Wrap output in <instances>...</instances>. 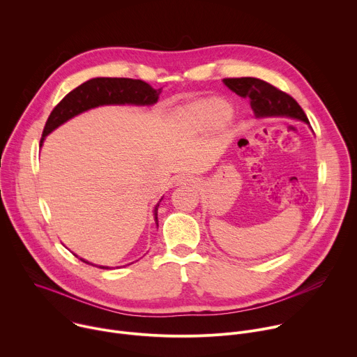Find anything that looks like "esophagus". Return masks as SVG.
Segmentation results:
<instances>
[{
  "label": "esophagus",
  "instance_id": "1",
  "mask_svg": "<svg viewBox=\"0 0 357 357\" xmlns=\"http://www.w3.org/2000/svg\"><path fill=\"white\" fill-rule=\"evenodd\" d=\"M178 182H179L181 185H186V183H193V179H192L190 176H181V178L178 179Z\"/></svg>",
  "mask_w": 357,
  "mask_h": 357
}]
</instances>
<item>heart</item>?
<instances>
[{
	"instance_id": "obj_1",
	"label": "heart",
	"mask_w": 357,
	"mask_h": 357,
	"mask_svg": "<svg viewBox=\"0 0 357 357\" xmlns=\"http://www.w3.org/2000/svg\"><path fill=\"white\" fill-rule=\"evenodd\" d=\"M231 114V106L222 98L193 101L176 112L181 123L199 130H213L220 127Z\"/></svg>"
}]
</instances>
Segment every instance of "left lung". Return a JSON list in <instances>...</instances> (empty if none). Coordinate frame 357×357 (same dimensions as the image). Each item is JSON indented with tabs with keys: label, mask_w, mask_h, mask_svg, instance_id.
<instances>
[{
	"label": "left lung",
	"mask_w": 357,
	"mask_h": 357,
	"mask_svg": "<svg viewBox=\"0 0 357 357\" xmlns=\"http://www.w3.org/2000/svg\"><path fill=\"white\" fill-rule=\"evenodd\" d=\"M223 83L240 97L250 100V106L257 119L288 117L310 126L308 117L296 101L264 80L256 77H229L223 79Z\"/></svg>",
	"instance_id": "1"
}]
</instances>
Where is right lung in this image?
<instances>
[{"mask_svg": "<svg viewBox=\"0 0 357 357\" xmlns=\"http://www.w3.org/2000/svg\"><path fill=\"white\" fill-rule=\"evenodd\" d=\"M162 89H154L148 83L137 79H127V77H94L75 90H72L69 94H66L61 103L52 110L50 116L47 117V121L45 124L42 138H40V146L45 141V138L56 130L59 126L65 124L70 119L100 106H112V105H132V106H152L155 105ZM164 197L160 199V202ZM160 202L154 208V220L158 226V206ZM86 264H91L86 261L84 259H80ZM103 270H110L107 266H96Z\"/></svg>", "mask_w": 357, "mask_h": 357, "instance_id": "add662e5", "label": "right lung"}]
</instances>
